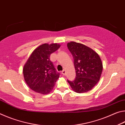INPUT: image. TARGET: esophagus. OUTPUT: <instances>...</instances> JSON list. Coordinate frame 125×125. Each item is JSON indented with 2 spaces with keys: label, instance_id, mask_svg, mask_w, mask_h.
Masks as SVG:
<instances>
[{
  "label": "esophagus",
  "instance_id": "obj_1",
  "mask_svg": "<svg viewBox=\"0 0 125 125\" xmlns=\"http://www.w3.org/2000/svg\"><path fill=\"white\" fill-rule=\"evenodd\" d=\"M62 74H63V75H65V74H66V73H65V70H63V71H62Z\"/></svg>",
  "mask_w": 125,
  "mask_h": 125
}]
</instances>
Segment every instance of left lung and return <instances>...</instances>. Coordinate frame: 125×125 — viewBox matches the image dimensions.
<instances>
[{
  "label": "left lung",
  "instance_id": "1",
  "mask_svg": "<svg viewBox=\"0 0 125 125\" xmlns=\"http://www.w3.org/2000/svg\"><path fill=\"white\" fill-rule=\"evenodd\" d=\"M67 47L74 59L76 77L67 80L72 89L78 93L92 90L100 80L103 71L100 57L92 48L75 42L68 43Z\"/></svg>",
  "mask_w": 125,
  "mask_h": 125
}]
</instances>
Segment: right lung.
<instances>
[{"mask_svg":"<svg viewBox=\"0 0 125 125\" xmlns=\"http://www.w3.org/2000/svg\"><path fill=\"white\" fill-rule=\"evenodd\" d=\"M60 47V45L45 43L33 51L24 66L25 82L30 89L42 94L51 92L60 74L57 72L50 55Z\"/></svg>","mask_w":125,"mask_h":125,"instance_id":"add662e5","label":"right lung"}]
</instances>
